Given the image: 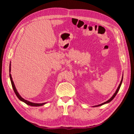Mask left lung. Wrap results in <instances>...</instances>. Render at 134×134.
<instances>
[{"label":"left lung","instance_id":"1","mask_svg":"<svg viewBox=\"0 0 134 134\" xmlns=\"http://www.w3.org/2000/svg\"><path fill=\"white\" fill-rule=\"evenodd\" d=\"M122 80H123V76H122V79H121V82H120V84H119V86H118V87L117 88V89H116V92H115V93L113 94V96H112V97H111L108 100H107V101H106V102H104V103H101V104H100V105H96V106H94L93 107H97V106H102V105H105V104H106V103H108L112 101L113 99H114V97H115V96H116V94L118 93V92L119 90V89H120V87H121V86L122 83Z\"/></svg>","mask_w":134,"mask_h":134}]
</instances>
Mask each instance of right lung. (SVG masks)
Wrapping results in <instances>:
<instances>
[{
	"label": "right lung",
	"mask_w": 134,
	"mask_h": 134,
	"mask_svg": "<svg viewBox=\"0 0 134 134\" xmlns=\"http://www.w3.org/2000/svg\"><path fill=\"white\" fill-rule=\"evenodd\" d=\"M10 66H9V77H10V81H11V84H12V88L13 90H14V92L15 93L16 95V96L18 97V98L20 100L23 102L25 103H26V105H29V106H43L45 104H46L47 102H45V103H33V102H29L28 100H25V99H24L23 97H22V96L21 95L19 94V93L18 92V90H16V88L15 86V84L14 82H13V81L12 80V75H11L10 74V71H11V67H10Z\"/></svg>",
	"instance_id": "obj_1"
}]
</instances>
